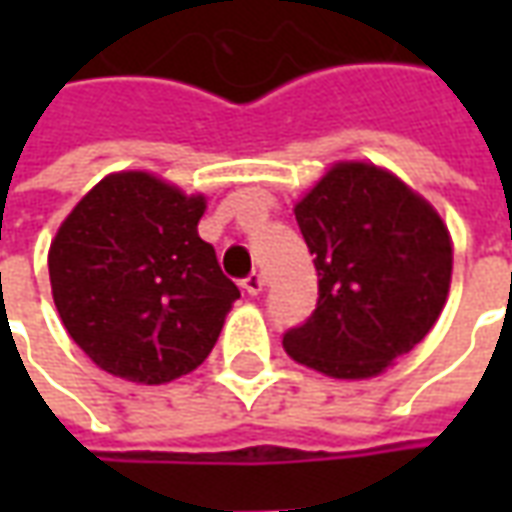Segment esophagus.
Masks as SVG:
<instances>
[{
  "label": "esophagus",
  "mask_w": 512,
  "mask_h": 512,
  "mask_svg": "<svg viewBox=\"0 0 512 512\" xmlns=\"http://www.w3.org/2000/svg\"><path fill=\"white\" fill-rule=\"evenodd\" d=\"M263 285H266V279H263V274H249V277L244 279V282H241V288L246 290V293H252V296H257V293H260V290H263Z\"/></svg>",
  "instance_id": "obj_1"
}]
</instances>
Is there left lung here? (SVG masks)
<instances>
[{"mask_svg": "<svg viewBox=\"0 0 512 512\" xmlns=\"http://www.w3.org/2000/svg\"><path fill=\"white\" fill-rule=\"evenodd\" d=\"M296 222L318 271L315 310L282 334L299 365L370 378L425 340L452 274L450 233L428 202L373 164H337Z\"/></svg>", "mask_w": 512, "mask_h": 512, "instance_id": "obj_1", "label": "left lung"}]
</instances>
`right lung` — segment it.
Wrapping results in <instances>:
<instances>
[{"label": "right lung", "mask_w": 512, "mask_h": 512, "mask_svg": "<svg viewBox=\"0 0 512 512\" xmlns=\"http://www.w3.org/2000/svg\"><path fill=\"white\" fill-rule=\"evenodd\" d=\"M202 211V197L117 172L62 222L49 252L54 304L106 373L167 384L211 354L241 293L197 233Z\"/></svg>", "instance_id": "right-lung-1"}]
</instances>
